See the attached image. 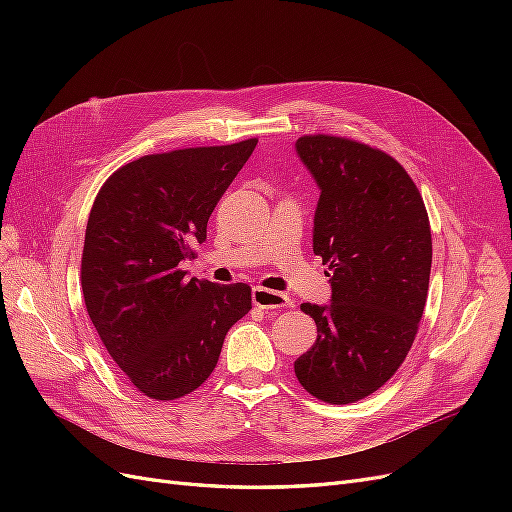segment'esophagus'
I'll return each mask as SVG.
<instances>
[{
  "label": "esophagus",
  "mask_w": 512,
  "mask_h": 512,
  "mask_svg": "<svg viewBox=\"0 0 512 512\" xmlns=\"http://www.w3.org/2000/svg\"><path fill=\"white\" fill-rule=\"evenodd\" d=\"M252 301L256 307H260L262 312H277V309L282 307H290L292 301L288 294L284 292H275V290H269V288H262V286H256L252 290Z\"/></svg>",
  "instance_id": "esophagus-1"
}]
</instances>
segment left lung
Listing matches in <instances>:
<instances>
[{
    "label": "left lung",
    "mask_w": 512,
    "mask_h": 512,
    "mask_svg": "<svg viewBox=\"0 0 512 512\" xmlns=\"http://www.w3.org/2000/svg\"><path fill=\"white\" fill-rule=\"evenodd\" d=\"M320 200L314 254L329 267L331 303H303L314 346L294 361L303 389L327 404H354L391 380L423 318L431 228L423 196L393 156L333 134L297 141Z\"/></svg>",
    "instance_id": "8db88e82"
}]
</instances>
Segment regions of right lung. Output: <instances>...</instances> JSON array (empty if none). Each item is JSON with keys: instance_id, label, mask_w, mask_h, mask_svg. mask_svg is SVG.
Here are the masks:
<instances>
[{"instance_id": "1", "label": "right lung", "mask_w": 512, "mask_h": 512, "mask_svg": "<svg viewBox=\"0 0 512 512\" xmlns=\"http://www.w3.org/2000/svg\"><path fill=\"white\" fill-rule=\"evenodd\" d=\"M258 138L151 153L117 168L91 207L81 258L87 314L106 352L143 395L196 391L228 329L252 309L247 284L188 280L179 267Z\"/></svg>"}]
</instances>
